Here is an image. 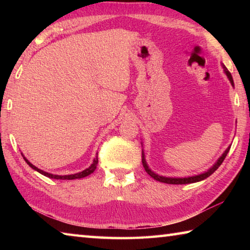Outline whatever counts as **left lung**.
I'll use <instances>...</instances> for the list:
<instances>
[{
    "label": "left lung",
    "instance_id": "obj_1",
    "mask_svg": "<svg viewBox=\"0 0 250 250\" xmlns=\"http://www.w3.org/2000/svg\"><path fill=\"white\" fill-rule=\"evenodd\" d=\"M222 67L224 69V73L226 74L227 78L229 79V82L231 83V86L234 87V80H232V77L229 71L227 70V68L225 67V65L222 64ZM229 149H230V146L227 147V149L225 150V152L222 154V156H219L218 160L215 162V164L211 167H209L208 170L205 171L204 173H201V174H197V175H193V176H186V177H167V176H163V175H159L156 174V173H154L153 171L151 170V168L149 167V166H147L146 161V156H145V152H143L142 150V164L143 167H145V170L146 171L147 174H149L151 177H153V179L155 181H159V182H162V183H167V184H189V183H196V182H200V181H203L205 180L208 177L209 175L213 174V173L217 170V168L219 167V166L223 163V161L225 160L226 155L228 152H229Z\"/></svg>",
    "mask_w": 250,
    "mask_h": 250
}]
</instances>
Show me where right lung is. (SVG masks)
I'll list each match as a JSON object with an SVG mask.
<instances>
[{
  "mask_svg": "<svg viewBox=\"0 0 250 250\" xmlns=\"http://www.w3.org/2000/svg\"><path fill=\"white\" fill-rule=\"evenodd\" d=\"M23 158L25 160V162H26L28 166L33 168V170H35V171H37L39 173H41V174H43L45 176L49 177V179H55V180H76V179H83V177H86V176H88L89 174H91V173H94L95 170L97 168V164H98V153H97L96 154V158L94 159V161H92L91 166L89 167H87L86 170H83L82 172H78V173H75V174H69V175H56V174H52V173L45 172L43 170H41V168L36 167L35 166H33V164L29 162V161L26 158H25L24 155H23Z\"/></svg>",
  "mask_w": 250,
  "mask_h": 250,
  "instance_id": "1",
  "label": "right lung"
}]
</instances>
